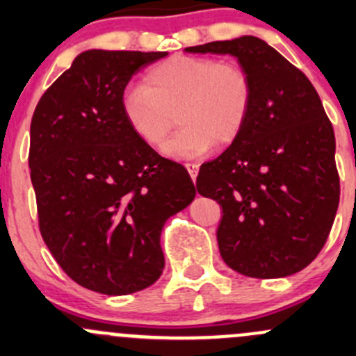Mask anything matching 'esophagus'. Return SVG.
Here are the masks:
<instances>
[{
    "mask_svg": "<svg viewBox=\"0 0 356 356\" xmlns=\"http://www.w3.org/2000/svg\"><path fill=\"white\" fill-rule=\"evenodd\" d=\"M186 168H188V172H189V175H191L193 181H196V177H198L200 165L198 163H186Z\"/></svg>",
    "mask_w": 356,
    "mask_h": 356,
    "instance_id": "obj_1",
    "label": "esophagus"
}]
</instances>
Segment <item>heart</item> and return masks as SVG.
Wrapping results in <instances>:
<instances>
[{
  "label": "heart",
  "instance_id": "1",
  "mask_svg": "<svg viewBox=\"0 0 356 356\" xmlns=\"http://www.w3.org/2000/svg\"><path fill=\"white\" fill-rule=\"evenodd\" d=\"M253 102L248 72L238 63L204 56H175L149 68L145 84L125 88L120 105L127 124L145 143L158 146L177 113L182 127L163 153L184 160L229 145L241 134Z\"/></svg>",
  "mask_w": 356,
  "mask_h": 356
}]
</instances>
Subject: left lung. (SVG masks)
I'll list each match as a JSON object with an SVG mask.
<instances>
[{
    "instance_id": "8db88e82",
    "label": "left lung",
    "mask_w": 356,
    "mask_h": 356,
    "mask_svg": "<svg viewBox=\"0 0 356 356\" xmlns=\"http://www.w3.org/2000/svg\"><path fill=\"white\" fill-rule=\"evenodd\" d=\"M231 55L253 102L241 134L201 165L196 189L222 207L218 250L248 277H288L324 248L339 204L336 139L307 75L254 35L186 48Z\"/></svg>"
}]
</instances>
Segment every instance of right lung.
I'll return each instance as SVG.
<instances>
[{
	"label": "right lung",
	"instance_id": "right-lung-1",
	"mask_svg": "<svg viewBox=\"0 0 356 356\" xmlns=\"http://www.w3.org/2000/svg\"><path fill=\"white\" fill-rule=\"evenodd\" d=\"M167 55L88 49L32 115L41 236L68 277L96 293L120 296L156 282L161 229L196 196L188 170L143 141L120 105L132 75Z\"/></svg>",
	"mask_w": 356,
	"mask_h": 356
}]
</instances>
